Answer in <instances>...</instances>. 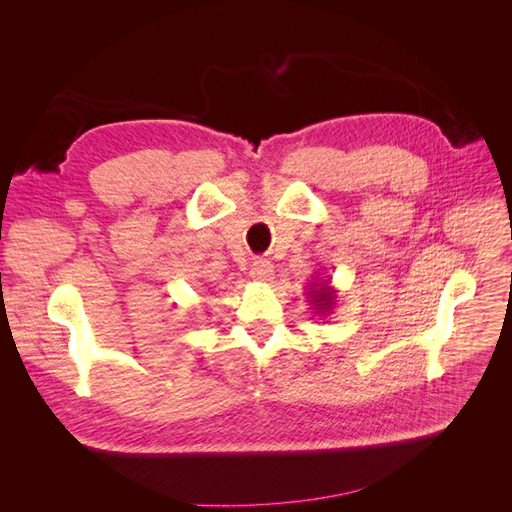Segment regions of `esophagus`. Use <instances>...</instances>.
I'll return each instance as SVG.
<instances>
[{"label":"esophagus","mask_w":512,"mask_h":512,"mask_svg":"<svg viewBox=\"0 0 512 512\" xmlns=\"http://www.w3.org/2000/svg\"><path fill=\"white\" fill-rule=\"evenodd\" d=\"M252 280L260 282V284H267L273 280V267L269 260H256L254 267H252Z\"/></svg>","instance_id":"34e87169"}]
</instances>
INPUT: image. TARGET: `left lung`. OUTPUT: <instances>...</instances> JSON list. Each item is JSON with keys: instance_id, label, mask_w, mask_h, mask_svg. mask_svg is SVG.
<instances>
[{"instance_id": "1", "label": "left lung", "mask_w": 512, "mask_h": 512, "mask_svg": "<svg viewBox=\"0 0 512 512\" xmlns=\"http://www.w3.org/2000/svg\"><path fill=\"white\" fill-rule=\"evenodd\" d=\"M307 299L312 305L314 314L329 316L337 305V290L333 288L331 277H316V280L307 286Z\"/></svg>"}]
</instances>
